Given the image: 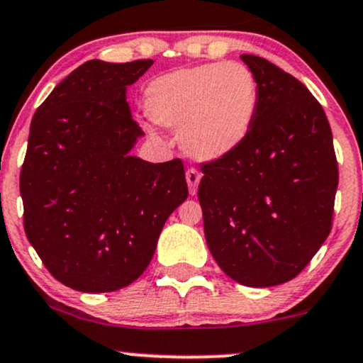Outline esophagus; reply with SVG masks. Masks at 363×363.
<instances>
[{"label":"esophagus","instance_id":"obj_1","mask_svg":"<svg viewBox=\"0 0 363 363\" xmlns=\"http://www.w3.org/2000/svg\"><path fill=\"white\" fill-rule=\"evenodd\" d=\"M186 181H187V186H189V194L194 196L196 193H198V184L201 181V174L196 169H187Z\"/></svg>","mask_w":363,"mask_h":363}]
</instances>
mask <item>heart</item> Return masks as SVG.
<instances>
[{
	"label": "heart",
	"instance_id": "obj_1",
	"mask_svg": "<svg viewBox=\"0 0 363 363\" xmlns=\"http://www.w3.org/2000/svg\"><path fill=\"white\" fill-rule=\"evenodd\" d=\"M259 108L252 71L238 62L177 69L148 82L145 110L157 125L179 130L182 150L215 162L245 142Z\"/></svg>",
	"mask_w": 363,
	"mask_h": 363
}]
</instances>
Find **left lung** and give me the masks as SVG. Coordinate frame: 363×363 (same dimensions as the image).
<instances>
[{
	"instance_id": "obj_1",
	"label": "left lung",
	"mask_w": 363,
	"mask_h": 363,
	"mask_svg": "<svg viewBox=\"0 0 363 363\" xmlns=\"http://www.w3.org/2000/svg\"><path fill=\"white\" fill-rule=\"evenodd\" d=\"M259 89L245 142L203 165L198 198L204 237L226 276L279 286L328 238L338 187L331 128L303 82L257 55H240Z\"/></svg>"
}]
</instances>
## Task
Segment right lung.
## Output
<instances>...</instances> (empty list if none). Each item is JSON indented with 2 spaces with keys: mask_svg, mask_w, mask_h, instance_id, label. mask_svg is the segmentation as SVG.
Listing matches in <instances>:
<instances>
[{
  "mask_svg": "<svg viewBox=\"0 0 363 363\" xmlns=\"http://www.w3.org/2000/svg\"><path fill=\"white\" fill-rule=\"evenodd\" d=\"M154 60H87L35 111L20 174L28 242L57 281L111 292L142 276L187 198L184 164L130 154L142 128L126 87Z\"/></svg>",
  "mask_w": 363,
  "mask_h": 363,
  "instance_id": "right-lung-1",
  "label": "right lung"
}]
</instances>
